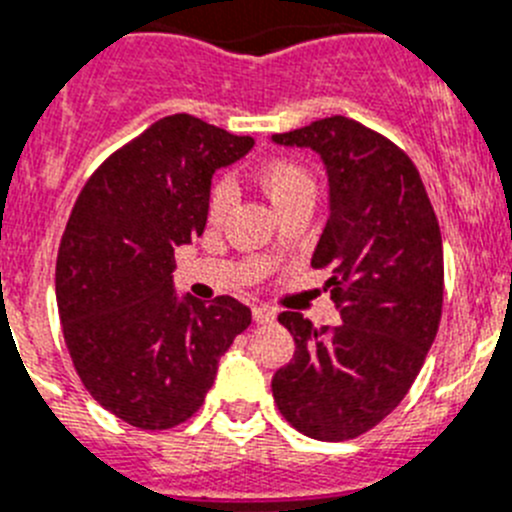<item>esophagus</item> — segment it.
Here are the masks:
<instances>
[{
  "label": "esophagus",
  "instance_id": "obj_1",
  "mask_svg": "<svg viewBox=\"0 0 512 512\" xmlns=\"http://www.w3.org/2000/svg\"><path fill=\"white\" fill-rule=\"evenodd\" d=\"M252 319L257 324H270V321H275V311L270 306H255L252 308Z\"/></svg>",
  "mask_w": 512,
  "mask_h": 512
}]
</instances>
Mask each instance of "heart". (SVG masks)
<instances>
[{
    "label": "heart",
    "mask_w": 512,
    "mask_h": 512,
    "mask_svg": "<svg viewBox=\"0 0 512 512\" xmlns=\"http://www.w3.org/2000/svg\"><path fill=\"white\" fill-rule=\"evenodd\" d=\"M255 183L265 193L270 204L285 214L298 204H313L316 196V181L308 173L306 165L293 158H267L255 168ZM232 206V188L229 183L219 181L211 188L209 216L219 222Z\"/></svg>",
    "instance_id": "heart-1"
}]
</instances>
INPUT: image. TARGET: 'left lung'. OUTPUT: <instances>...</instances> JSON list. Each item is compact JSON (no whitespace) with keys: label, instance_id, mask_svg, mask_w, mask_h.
I'll return each mask as SVG.
<instances>
[{"label":"left lung","instance_id":"8db88e82","mask_svg":"<svg viewBox=\"0 0 512 512\" xmlns=\"http://www.w3.org/2000/svg\"><path fill=\"white\" fill-rule=\"evenodd\" d=\"M273 140L311 147L329 170L331 211L311 267L329 273L342 316L316 329L280 313L296 354L273 375V398L311 439H357L398 408L439 331V219L413 160L357 119L334 114Z\"/></svg>","mask_w":512,"mask_h":512}]
</instances>
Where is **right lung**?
Segmentation results:
<instances>
[{
  "instance_id": "1",
  "label": "right lung",
  "mask_w": 512,
  "mask_h": 512,
  "mask_svg": "<svg viewBox=\"0 0 512 512\" xmlns=\"http://www.w3.org/2000/svg\"><path fill=\"white\" fill-rule=\"evenodd\" d=\"M250 135L170 114L114 150L84 183L55 260L63 339L91 398L142 431L204 405L222 354L250 326L232 296L173 293L176 247L201 237L211 176Z\"/></svg>"
}]
</instances>
